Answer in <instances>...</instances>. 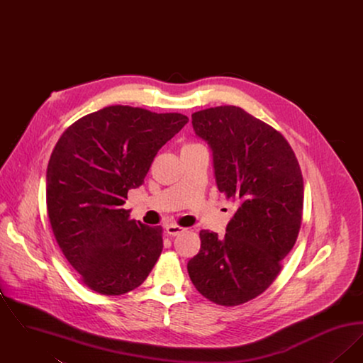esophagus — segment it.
Masks as SVG:
<instances>
[{
  "label": "esophagus",
  "mask_w": 363,
  "mask_h": 363,
  "mask_svg": "<svg viewBox=\"0 0 363 363\" xmlns=\"http://www.w3.org/2000/svg\"><path fill=\"white\" fill-rule=\"evenodd\" d=\"M185 231H186V228H184V227H179V225H166V233H167L169 235H172V237L179 235V234H182V233H185Z\"/></svg>",
  "instance_id": "obj_1"
}]
</instances>
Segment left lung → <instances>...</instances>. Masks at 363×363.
Instances as JSON below:
<instances>
[{"label": "left lung", "mask_w": 363, "mask_h": 363, "mask_svg": "<svg viewBox=\"0 0 363 363\" xmlns=\"http://www.w3.org/2000/svg\"><path fill=\"white\" fill-rule=\"evenodd\" d=\"M196 135L213 156L216 185L237 211L223 240L201 230V247L188 262L197 291L222 306H238L264 293L298 238L303 178L289 141L237 106L191 114Z\"/></svg>", "instance_id": "1"}]
</instances>
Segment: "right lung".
Here are the masks:
<instances>
[{
    "instance_id": "add662e5",
    "label": "right lung",
    "mask_w": 363,
    "mask_h": 363,
    "mask_svg": "<svg viewBox=\"0 0 363 363\" xmlns=\"http://www.w3.org/2000/svg\"><path fill=\"white\" fill-rule=\"evenodd\" d=\"M188 121L116 104L82 117L57 141L46 173L48 213L60 249L91 290L129 293L152 271L163 228L129 219L123 204Z\"/></svg>"
}]
</instances>
